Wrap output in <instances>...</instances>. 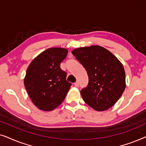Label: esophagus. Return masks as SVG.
I'll list each match as a JSON object with an SVG mask.
<instances>
[{
	"label": "esophagus",
	"mask_w": 146,
	"mask_h": 146,
	"mask_svg": "<svg viewBox=\"0 0 146 146\" xmlns=\"http://www.w3.org/2000/svg\"><path fill=\"white\" fill-rule=\"evenodd\" d=\"M74 84V86H75L76 87H78V86H79V82H78V81H76Z\"/></svg>",
	"instance_id": "1"
}]
</instances>
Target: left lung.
Masks as SVG:
<instances>
[{
	"label": "left lung",
	"instance_id": "1",
	"mask_svg": "<svg viewBox=\"0 0 146 146\" xmlns=\"http://www.w3.org/2000/svg\"><path fill=\"white\" fill-rule=\"evenodd\" d=\"M72 53L85 68L88 76V85L80 92L84 101L98 111L110 108L125 88L122 64L111 52L100 46L78 48Z\"/></svg>",
	"mask_w": 146,
	"mask_h": 146
}]
</instances>
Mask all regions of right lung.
<instances>
[{
    "label": "right lung",
    "instance_id": "1",
    "mask_svg": "<svg viewBox=\"0 0 146 146\" xmlns=\"http://www.w3.org/2000/svg\"><path fill=\"white\" fill-rule=\"evenodd\" d=\"M68 50L50 48L38 55L28 67L24 84L33 103L43 111H52L64 100L71 83L60 68Z\"/></svg>",
    "mask_w": 146,
    "mask_h": 146
}]
</instances>
